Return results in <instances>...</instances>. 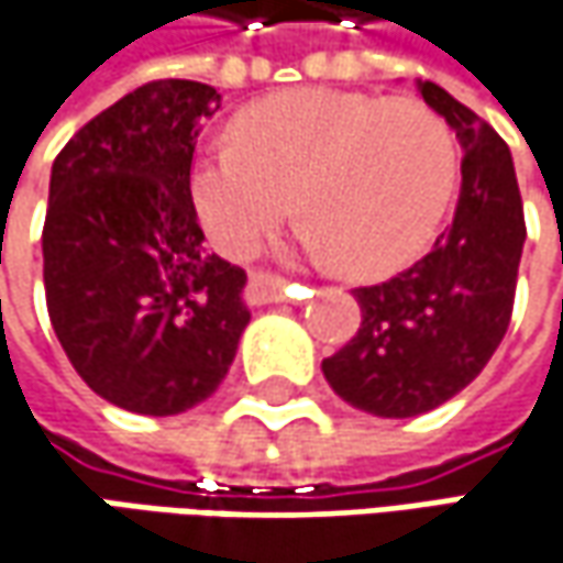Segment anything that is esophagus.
I'll return each mask as SVG.
<instances>
[{
  "label": "esophagus",
  "instance_id": "esophagus-1",
  "mask_svg": "<svg viewBox=\"0 0 563 563\" xmlns=\"http://www.w3.org/2000/svg\"><path fill=\"white\" fill-rule=\"evenodd\" d=\"M250 288L263 300H282L288 294V282L278 278V275H269V272H253L250 275Z\"/></svg>",
  "mask_w": 563,
  "mask_h": 563
}]
</instances>
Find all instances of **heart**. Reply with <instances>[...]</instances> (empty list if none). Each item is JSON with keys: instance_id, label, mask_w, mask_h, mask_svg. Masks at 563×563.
I'll use <instances>...</instances> for the list:
<instances>
[{"instance_id": "heart-1", "label": "heart", "mask_w": 563, "mask_h": 563, "mask_svg": "<svg viewBox=\"0 0 563 563\" xmlns=\"http://www.w3.org/2000/svg\"><path fill=\"white\" fill-rule=\"evenodd\" d=\"M454 175V137L420 99L307 87L241 109L231 143L194 165L190 200L219 250L244 260L294 197L316 253L378 275L432 238Z\"/></svg>"}]
</instances>
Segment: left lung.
<instances>
[{"instance_id": "1", "label": "left lung", "mask_w": 563, "mask_h": 563, "mask_svg": "<svg viewBox=\"0 0 563 563\" xmlns=\"http://www.w3.org/2000/svg\"><path fill=\"white\" fill-rule=\"evenodd\" d=\"M422 99L461 137V200L432 250L395 278L354 288L357 335L322 360L351 407L407 420L435 410L486 369L508 332L527 241L508 143L432 80Z\"/></svg>"}]
</instances>
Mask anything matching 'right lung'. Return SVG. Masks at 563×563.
I'll return each instance as SVG.
<instances>
[{"label":"right lung","mask_w":563,"mask_h":563,"mask_svg":"<svg viewBox=\"0 0 563 563\" xmlns=\"http://www.w3.org/2000/svg\"><path fill=\"white\" fill-rule=\"evenodd\" d=\"M219 93L150 80L90 119L55 156L43 225L46 310L99 398L172 417L234 363L247 275L203 250L190 163Z\"/></svg>","instance_id":"right-lung-1"}]
</instances>
